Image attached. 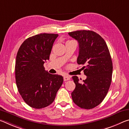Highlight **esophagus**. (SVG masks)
Returning a JSON list of instances; mask_svg holds the SVG:
<instances>
[{
  "mask_svg": "<svg viewBox=\"0 0 129 129\" xmlns=\"http://www.w3.org/2000/svg\"><path fill=\"white\" fill-rule=\"evenodd\" d=\"M70 80V77L68 76H65L64 77V81H68Z\"/></svg>",
  "mask_w": 129,
  "mask_h": 129,
  "instance_id": "esophagus-1",
  "label": "esophagus"
}]
</instances>
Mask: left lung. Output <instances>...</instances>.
I'll return each instance as SVG.
<instances>
[{
    "instance_id": "1",
    "label": "left lung",
    "mask_w": 129,
    "mask_h": 129,
    "mask_svg": "<svg viewBox=\"0 0 129 129\" xmlns=\"http://www.w3.org/2000/svg\"><path fill=\"white\" fill-rule=\"evenodd\" d=\"M68 34L78 41L77 64L85 65L82 68L87 76L82 82H80L77 76H73L76 88L72 97L81 108L93 109L103 101L112 82L113 64L110 52L104 39L92 30H76Z\"/></svg>"
}]
</instances>
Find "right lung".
<instances>
[{
    "mask_svg": "<svg viewBox=\"0 0 129 129\" xmlns=\"http://www.w3.org/2000/svg\"><path fill=\"white\" fill-rule=\"evenodd\" d=\"M58 36L40 34L30 37L17 52L16 85L24 101L33 108L41 109L51 105L64 81L62 76L50 74L44 67L45 61L49 59L53 43Z\"/></svg>",
    "mask_w": 129,
    "mask_h": 129,
    "instance_id": "1",
    "label": "right lung"
}]
</instances>
